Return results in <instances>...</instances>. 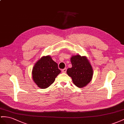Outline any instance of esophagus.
<instances>
[{"label": "esophagus", "mask_w": 124, "mask_h": 124, "mask_svg": "<svg viewBox=\"0 0 124 124\" xmlns=\"http://www.w3.org/2000/svg\"><path fill=\"white\" fill-rule=\"evenodd\" d=\"M62 72L63 73H65L66 72V68H64V69H62Z\"/></svg>", "instance_id": "1"}]
</instances>
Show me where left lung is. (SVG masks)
I'll list each match as a JSON object with an SVG mask.
<instances>
[{
    "label": "left lung",
    "mask_w": 124,
    "mask_h": 124,
    "mask_svg": "<svg viewBox=\"0 0 124 124\" xmlns=\"http://www.w3.org/2000/svg\"><path fill=\"white\" fill-rule=\"evenodd\" d=\"M72 68H69L66 73L71 77L73 83L78 87L82 88L92 80L93 70L87 57L79 54L73 55L71 58Z\"/></svg>",
    "instance_id": "left-lung-1"
}]
</instances>
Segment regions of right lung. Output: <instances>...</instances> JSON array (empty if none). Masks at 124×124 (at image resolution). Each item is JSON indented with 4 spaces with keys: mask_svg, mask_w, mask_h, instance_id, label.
Returning <instances> with one entry per match:
<instances>
[{
    "mask_svg": "<svg viewBox=\"0 0 124 124\" xmlns=\"http://www.w3.org/2000/svg\"><path fill=\"white\" fill-rule=\"evenodd\" d=\"M61 73L57 63L50 55L43 56L35 63L32 71V79L37 86L44 89L49 87Z\"/></svg>",
    "mask_w": 124,
    "mask_h": 124,
    "instance_id": "obj_1",
    "label": "right lung"
}]
</instances>
